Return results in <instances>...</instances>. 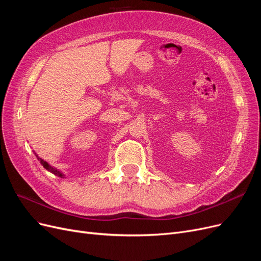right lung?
Wrapping results in <instances>:
<instances>
[{
	"label": "right lung",
	"mask_w": 261,
	"mask_h": 261,
	"mask_svg": "<svg viewBox=\"0 0 261 261\" xmlns=\"http://www.w3.org/2000/svg\"><path fill=\"white\" fill-rule=\"evenodd\" d=\"M37 158H38V160L41 162V164L43 165V167L45 168V169H47V170H49V172H51L53 174H55L56 176H59V177H62V176H64V175H62L60 172H59V170H57L56 168H54V167H51L48 163H46V162H45V161H43L41 158H39L38 155H37Z\"/></svg>",
	"instance_id": "obj_1"
}]
</instances>
